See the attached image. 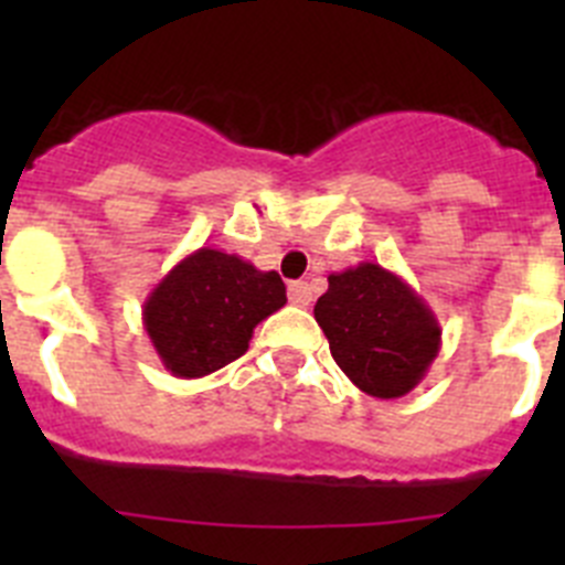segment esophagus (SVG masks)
I'll return each mask as SVG.
<instances>
[{
    "label": "esophagus",
    "instance_id": "34e87169",
    "mask_svg": "<svg viewBox=\"0 0 565 565\" xmlns=\"http://www.w3.org/2000/svg\"><path fill=\"white\" fill-rule=\"evenodd\" d=\"M288 299H291L294 306L308 308L313 299V288L308 286V282H302V279H299V282H291V286H288Z\"/></svg>",
    "mask_w": 565,
    "mask_h": 565
}]
</instances>
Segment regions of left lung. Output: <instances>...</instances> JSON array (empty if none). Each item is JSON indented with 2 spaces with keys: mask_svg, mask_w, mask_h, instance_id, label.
Masks as SVG:
<instances>
[{
  "mask_svg": "<svg viewBox=\"0 0 565 565\" xmlns=\"http://www.w3.org/2000/svg\"><path fill=\"white\" fill-rule=\"evenodd\" d=\"M313 317L326 331L333 362L367 396H407L441 351L433 308L379 263L331 274Z\"/></svg>",
  "mask_w": 565,
  "mask_h": 565,
  "instance_id": "left-lung-1",
  "label": "left lung"
}]
</instances>
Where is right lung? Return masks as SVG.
Masks as SVG:
<instances>
[{
	"mask_svg": "<svg viewBox=\"0 0 565 565\" xmlns=\"http://www.w3.org/2000/svg\"><path fill=\"white\" fill-rule=\"evenodd\" d=\"M286 302L277 271L203 246L149 291L143 331L172 376L201 379L243 356L254 328Z\"/></svg>",
	"mask_w": 565,
	"mask_h": 565,
	"instance_id": "add662e5",
	"label": "right lung"
}]
</instances>
